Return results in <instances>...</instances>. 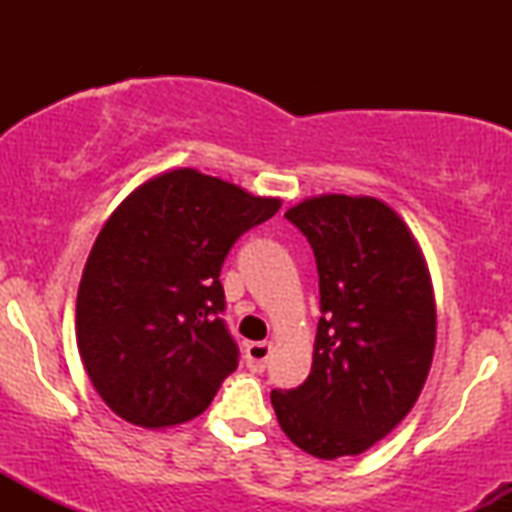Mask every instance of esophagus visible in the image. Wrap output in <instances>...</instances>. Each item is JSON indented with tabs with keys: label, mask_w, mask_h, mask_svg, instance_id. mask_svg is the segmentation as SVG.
<instances>
[{
	"label": "esophagus",
	"mask_w": 512,
	"mask_h": 512,
	"mask_svg": "<svg viewBox=\"0 0 512 512\" xmlns=\"http://www.w3.org/2000/svg\"><path fill=\"white\" fill-rule=\"evenodd\" d=\"M269 356H272V342H252L245 349V363L252 373H262L267 368Z\"/></svg>",
	"instance_id": "1"
}]
</instances>
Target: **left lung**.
<instances>
[{"instance_id": "obj_1", "label": "left lung", "mask_w": 512, "mask_h": 512, "mask_svg": "<svg viewBox=\"0 0 512 512\" xmlns=\"http://www.w3.org/2000/svg\"><path fill=\"white\" fill-rule=\"evenodd\" d=\"M284 216L315 252L322 317L308 380L272 390V407L308 455H361L409 414L431 370L426 260L407 223L375 197H310Z\"/></svg>"}]
</instances>
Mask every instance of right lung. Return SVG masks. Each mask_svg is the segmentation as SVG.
<instances>
[{"instance_id":"add662e5","label":"right lung","mask_w":512,"mask_h":512,"mask_svg":"<svg viewBox=\"0 0 512 512\" xmlns=\"http://www.w3.org/2000/svg\"><path fill=\"white\" fill-rule=\"evenodd\" d=\"M281 199L178 168L146 180L93 243L76 296V344L101 399L142 428L209 407L238 368L219 281L233 243Z\"/></svg>"}]
</instances>
